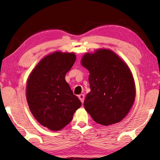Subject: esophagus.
I'll return each instance as SVG.
<instances>
[{
  "label": "esophagus",
  "instance_id": "34e87169",
  "mask_svg": "<svg viewBox=\"0 0 160 160\" xmlns=\"http://www.w3.org/2000/svg\"><path fill=\"white\" fill-rule=\"evenodd\" d=\"M78 98H79L80 100L81 101V102H83L84 100V94H80L78 96Z\"/></svg>",
  "mask_w": 160,
  "mask_h": 160
}]
</instances>
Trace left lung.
<instances>
[{
  "instance_id": "obj_1",
  "label": "left lung",
  "mask_w": 160,
  "mask_h": 160,
  "mask_svg": "<svg viewBox=\"0 0 160 160\" xmlns=\"http://www.w3.org/2000/svg\"><path fill=\"white\" fill-rule=\"evenodd\" d=\"M81 64L90 73L91 91L84 100L85 110L100 124L120 122L135 98L133 77L128 65L116 53L106 49L85 53Z\"/></svg>"
}]
</instances>
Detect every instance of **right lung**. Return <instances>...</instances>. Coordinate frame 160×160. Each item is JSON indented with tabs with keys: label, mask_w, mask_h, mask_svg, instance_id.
Returning a JSON list of instances; mask_svg holds the SVG:
<instances>
[{
	"label": "right lung",
	"mask_w": 160,
	"mask_h": 160,
	"mask_svg": "<svg viewBox=\"0 0 160 160\" xmlns=\"http://www.w3.org/2000/svg\"><path fill=\"white\" fill-rule=\"evenodd\" d=\"M76 59L74 53H51L40 61L28 80L29 109L40 124L52 131H59L69 124L82 104L65 80Z\"/></svg>",
	"instance_id": "1"
}]
</instances>
